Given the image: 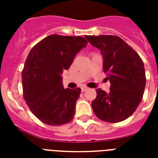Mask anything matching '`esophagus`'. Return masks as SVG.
I'll return each mask as SVG.
<instances>
[{
	"mask_svg": "<svg viewBox=\"0 0 158 158\" xmlns=\"http://www.w3.org/2000/svg\"><path fill=\"white\" fill-rule=\"evenodd\" d=\"M87 89H88V88H87V87H82L81 90H82V92H84V91H86Z\"/></svg>",
	"mask_w": 158,
	"mask_h": 158,
	"instance_id": "34e87169",
	"label": "esophagus"
}]
</instances>
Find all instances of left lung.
Wrapping results in <instances>:
<instances>
[{
    "instance_id": "obj_1",
    "label": "left lung",
    "mask_w": 158,
    "mask_h": 158,
    "mask_svg": "<svg viewBox=\"0 0 158 158\" xmlns=\"http://www.w3.org/2000/svg\"><path fill=\"white\" fill-rule=\"evenodd\" d=\"M103 58V71L110 81L109 93L96 89L92 107L97 117L110 123L126 120L142 101L146 85L143 62L138 53L117 36H86Z\"/></svg>"
}]
</instances>
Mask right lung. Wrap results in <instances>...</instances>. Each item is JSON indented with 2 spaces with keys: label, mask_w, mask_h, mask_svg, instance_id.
<instances>
[{
  "label": "right lung",
  "mask_w": 158,
  "mask_h": 158,
  "mask_svg": "<svg viewBox=\"0 0 158 158\" xmlns=\"http://www.w3.org/2000/svg\"><path fill=\"white\" fill-rule=\"evenodd\" d=\"M87 44L82 37L52 34L30 51L22 71L23 98L42 122L61 125L73 120L81 89H64L61 74Z\"/></svg>",
  "instance_id": "add662e5"
}]
</instances>
